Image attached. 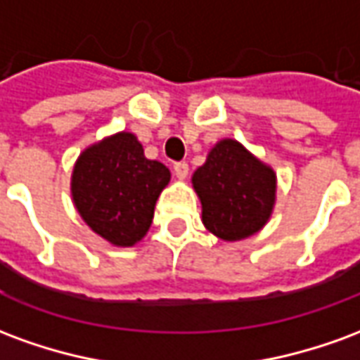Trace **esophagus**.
<instances>
[{
  "label": "esophagus",
  "mask_w": 360,
  "mask_h": 360,
  "mask_svg": "<svg viewBox=\"0 0 360 360\" xmlns=\"http://www.w3.org/2000/svg\"><path fill=\"white\" fill-rule=\"evenodd\" d=\"M173 173H175L177 179H185L188 175V164H185V162H177V164L173 165Z\"/></svg>",
  "instance_id": "1"
}]
</instances>
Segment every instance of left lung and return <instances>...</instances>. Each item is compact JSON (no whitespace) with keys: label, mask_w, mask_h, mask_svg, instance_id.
<instances>
[{"label":"left lung","mask_w":360,"mask_h":360,"mask_svg":"<svg viewBox=\"0 0 360 360\" xmlns=\"http://www.w3.org/2000/svg\"><path fill=\"white\" fill-rule=\"evenodd\" d=\"M204 227L224 241L258 233L276 204V173L241 142L219 141L193 173Z\"/></svg>","instance_id":"obj_1"}]
</instances>
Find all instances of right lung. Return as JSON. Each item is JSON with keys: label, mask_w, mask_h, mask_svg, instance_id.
Masks as SVG:
<instances>
[{"label": "right lung", "mask_w": 360, "mask_h": 360, "mask_svg": "<svg viewBox=\"0 0 360 360\" xmlns=\"http://www.w3.org/2000/svg\"><path fill=\"white\" fill-rule=\"evenodd\" d=\"M169 179V169L144 156L133 133L121 131L79 156L71 196L94 233L113 247H133L150 229L158 196Z\"/></svg>", "instance_id": "obj_1"}]
</instances>
